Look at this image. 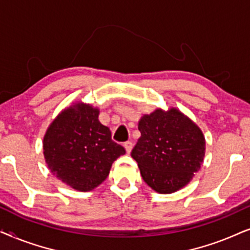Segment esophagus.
I'll list each match as a JSON object with an SVG mask.
<instances>
[{
    "mask_svg": "<svg viewBox=\"0 0 250 250\" xmlns=\"http://www.w3.org/2000/svg\"><path fill=\"white\" fill-rule=\"evenodd\" d=\"M123 146L125 147V151H127V153H130L131 149H132V146H134V144H132L131 142H125V144H123Z\"/></svg>",
    "mask_w": 250,
    "mask_h": 250,
    "instance_id": "34e87169",
    "label": "esophagus"
}]
</instances>
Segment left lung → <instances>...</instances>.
Wrapping results in <instances>:
<instances>
[{
  "label": "left lung",
  "mask_w": 250,
  "mask_h": 250,
  "mask_svg": "<svg viewBox=\"0 0 250 250\" xmlns=\"http://www.w3.org/2000/svg\"><path fill=\"white\" fill-rule=\"evenodd\" d=\"M141 138L131 151L146 184L159 193L185 186L204 161L200 129L177 109H156L138 123Z\"/></svg>",
  "instance_id": "1"
}]
</instances>
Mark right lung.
<instances>
[{"label":"right lung","mask_w":250,"mask_h":250,"mask_svg":"<svg viewBox=\"0 0 250 250\" xmlns=\"http://www.w3.org/2000/svg\"><path fill=\"white\" fill-rule=\"evenodd\" d=\"M99 111L79 103L62 112L43 139L48 167L62 182L86 192L104 182L125 149L98 120Z\"/></svg>","instance_id":"obj_1"}]
</instances>
